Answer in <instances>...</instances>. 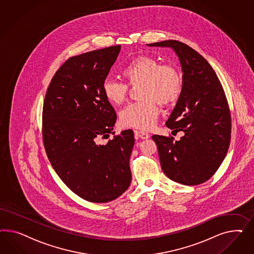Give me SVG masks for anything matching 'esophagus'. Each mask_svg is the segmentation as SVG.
Wrapping results in <instances>:
<instances>
[{"label": "esophagus", "instance_id": "esophagus-1", "mask_svg": "<svg viewBox=\"0 0 254 254\" xmlns=\"http://www.w3.org/2000/svg\"><path fill=\"white\" fill-rule=\"evenodd\" d=\"M135 135L138 136L141 139H147V138H150V134H148L146 132H142V131L135 130L134 131Z\"/></svg>", "mask_w": 254, "mask_h": 254}]
</instances>
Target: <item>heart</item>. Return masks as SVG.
<instances>
[{"label": "heart", "instance_id": "heart-1", "mask_svg": "<svg viewBox=\"0 0 254 254\" xmlns=\"http://www.w3.org/2000/svg\"><path fill=\"white\" fill-rule=\"evenodd\" d=\"M121 74L131 86L139 85L141 101L131 103L119 113V121L124 127L140 130L150 129L159 115L157 102L164 106L174 104L183 90V76L172 65H162L158 60L149 56H138L127 63ZM102 93L108 102L120 105L127 97L128 87L113 79L102 84Z\"/></svg>", "mask_w": 254, "mask_h": 254}]
</instances>
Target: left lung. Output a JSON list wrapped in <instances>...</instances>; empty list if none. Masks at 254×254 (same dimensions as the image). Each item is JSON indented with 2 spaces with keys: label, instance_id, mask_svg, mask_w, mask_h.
<instances>
[{
  "label": "left lung",
  "instance_id": "1",
  "mask_svg": "<svg viewBox=\"0 0 254 254\" xmlns=\"http://www.w3.org/2000/svg\"><path fill=\"white\" fill-rule=\"evenodd\" d=\"M147 46L171 48L183 70L182 94L166 126L185 136L180 140L153 136L162 170L182 185L203 184L219 169L230 144V111L223 86L210 64L192 47L176 40Z\"/></svg>",
  "mask_w": 254,
  "mask_h": 254
}]
</instances>
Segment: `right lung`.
<instances>
[{
    "label": "right lung",
    "instance_id": "obj_1",
    "mask_svg": "<svg viewBox=\"0 0 254 254\" xmlns=\"http://www.w3.org/2000/svg\"><path fill=\"white\" fill-rule=\"evenodd\" d=\"M121 46L69 59L51 80L43 108V138L53 169L83 199L106 203L129 187L135 138L124 130L106 142L116 122L102 84Z\"/></svg>",
    "mask_w": 254,
    "mask_h": 254
}]
</instances>
